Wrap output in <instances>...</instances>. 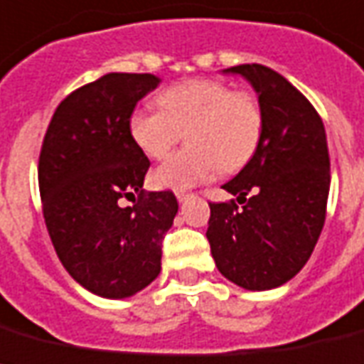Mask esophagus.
Segmentation results:
<instances>
[{
	"label": "esophagus",
	"mask_w": 364,
	"mask_h": 364,
	"mask_svg": "<svg viewBox=\"0 0 364 364\" xmlns=\"http://www.w3.org/2000/svg\"><path fill=\"white\" fill-rule=\"evenodd\" d=\"M188 197H190V193H186V191H176V199H178L180 203H184Z\"/></svg>",
	"instance_id": "obj_1"
}]
</instances>
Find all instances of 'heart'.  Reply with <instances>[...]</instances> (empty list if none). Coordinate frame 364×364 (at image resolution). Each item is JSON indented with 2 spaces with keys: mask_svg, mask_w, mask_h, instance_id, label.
I'll use <instances>...</instances> for the list:
<instances>
[{
  "mask_svg": "<svg viewBox=\"0 0 364 364\" xmlns=\"http://www.w3.org/2000/svg\"><path fill=\"white\" fill-rule=\"evenodd\" d=\"M158 103L161 109H139L129 118L136 146L148 158L161 159L182 133L188 139V146L154 171L158 188L186 190L222 168L235 173L259 148L263 109L250 92L214 78H191L161 92Z\"/></svg>",
  "mask_w": 364,
  "mask_h": 364,
  "instance_id": "b5f03b06",
  "label": "heart"
}]
</instances>
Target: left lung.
Returning a JSON list of instances; mask_svg holds the SVG:
<instances>
[{
    "label": "left lung",
    "instance_id": "obj_1",
    "mask_svg": "<svg viewBox=\"0 0 364 364\" xmlns=\"http://www.w3.org/2000/svg\"><path fill=\"white\" fill-rule=\"evenodd\" d=\"M223 73L254 86L264 122L254 158L223 184L237 200L210 203L206 238L228 280L264 291L291 280L321 235L331 186L327 136L318 110L280 73L259 63Z\"/></svg>",
    "mask_w": 364,
    "mask_h": 364
}]
</instances>
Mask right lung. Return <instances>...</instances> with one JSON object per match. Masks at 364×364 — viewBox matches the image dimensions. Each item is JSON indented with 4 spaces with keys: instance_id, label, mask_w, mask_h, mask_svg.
Segmentation results:
<instances>
[{
    "instance_id": "right-lung-1",
    "label": "right lung",
    "mask_w": 364,
    "mask_h": 364,
    "mask_svg": "<svg viewBox=\"0 0 364 364\" xmlns=\"http://www.w3.org/2000/svg\"><path fill=\"white\" fill-rule=\"evenodd\" d=\"M159 82L150 73H109L75 90L41 146L39 191L54 250L73 280L105 299L132 297L158 278L178 212L173 191L142 190L150 161L129 133L136 103Z\"/></svg>"
}]
</instances>
